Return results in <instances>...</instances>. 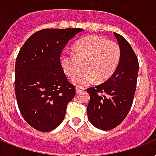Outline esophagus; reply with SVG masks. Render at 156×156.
Returning a JSON list of instances; mask_svg holds the SVG:
<instances>
[{"label":"esophagus","mask_w":156,"mask_h":156,"mask_svg":"<svg viewBox=\"0 0 156 156\" xmlns=\"http://www.w3.org/2000/svg\"><path fill=\"white\" fill-rule=\"evenodd\" d=\"M83 90H84V89L81 88V87H76V92L77 94H78V93H80V92H82Z\"/></svg>","instance_id":"esophagus-1"}]
</instances>
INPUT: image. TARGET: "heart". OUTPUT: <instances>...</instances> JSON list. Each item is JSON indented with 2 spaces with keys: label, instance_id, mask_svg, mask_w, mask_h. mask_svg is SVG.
<instances>
[{
  "label": "heart",
  "instance_id": "1",
  "mask_svg": "<svg viewBox=\"0 0 156 156\" xmlns=\"http://www.w3.org/2000/svg\"><path fill=\"white\" fill-rule=\"evenodd\" d=\"M121 49L116 42L99 36H89L76 42L72 54L62 53L59 57L62 70L74 77L83 69L86 71L72 79V83L84 86L94 82H103L112 76L119 66Z\"/></svg>",
  "mask_w": 156,
  "mask_h": 156
}]
</instances>
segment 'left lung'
<instances>
[{
  "label": "left lung",
  "mask_w": 156,
  "mask_h": 156,
  "mask_svg": "<svg viewBox=\"0 0 156 156\" xmlns=\"http://www.w3.org/2000/svg\"><path fill=\"white\" fill-rule=\"evenodd\" d=\"M121 49L119 64L109 79L97 86L89 88L90 96L87 107L89 121L102 130H111L121 123L132 107L134 97L138 61L129 43L114 32Z\"/></svg>",
  "instance_id": "left-lung-1"
}]
</instances>
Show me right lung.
I'll return each instance as SVG.
<instances>
[{"mask_svg":"<svg viewBox=\"0 0 156 156\" xmlns=\"http://www.w3.org/2000/svg\"><path fill=\"white\" fill-rule=\"evenodd\" d=\"M81 28L43 29L27 40L15 62V96L23 119L35 129L49 132L65 117L76 94L62 70L59 57Z\"/></svg>","mask_w":156,"mask_h":156,"instance_id":"obj_1","label":"right lung"}]
</instances>
